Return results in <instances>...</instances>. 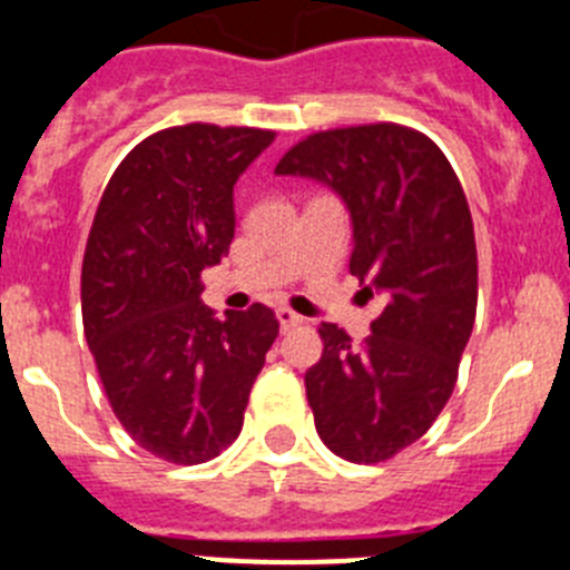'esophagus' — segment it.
Returning <instances> with one entry per match:
<instances>
[{"instance_id": "esophagus-1", "label": "esophagus", "mask_w": 570, "mask_h": 570, "mask_svg": "<svg viewBox=\"0 0 570 570\" xmlns=\"http://www.w3.org/2000/svg\"><path fill=\"white\" fill-rule=\"evenodd\" d=\"M276 320H279L282 331H288V328H296V325H302V316L296 314V311H291V308H279V311H276Z\"/></svg>"}]
</instances>
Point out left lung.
<instances>
[{"label":"left lung","mask_w":570,"mask_h":570,"mask_svg":"<svg viewBox=\"0 0 570 570\" xmlns=\"http://www.w3.org/2000/svg\"><path fill=\"white\" fill-rule=\"evenodd\" d=\"M342 199L351 274L385 299L362 345L322 322L305 391L316 434L347 462H382L425 434L456 385L476 316V242L462 185L428 136L360 125L302 139L276 165Z\"/></svg>","instance_id":"1"}]
</instances>
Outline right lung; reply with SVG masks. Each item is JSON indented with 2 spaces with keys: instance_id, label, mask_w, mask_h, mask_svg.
<instances>
[{
  "instance_id": "obj_1",
  "label": "right lung",
  "mask_w": 570,
  "mask_h": 570,
  "mask_svg": "<svg viewBox=\"0 0 570 570\" xmlns=\"http://www.w3.org/2000/svg\"><path fill=\"white\" fill-rule=\"evenodd\" d=\"M271 130L183 125L148 136L114 170L82 262L85 340L116 420L176 465L214 460L239 436L250 387L279 334L274 311L223 316L199 274L236 228L234 185Z\"/></svg>"
}]
</instances>
